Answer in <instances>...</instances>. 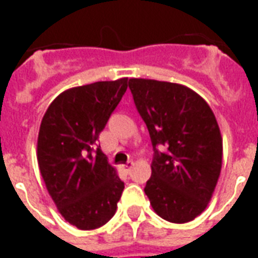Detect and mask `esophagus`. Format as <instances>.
Wrapping results in <instances>:
<instances>
[{"label":"esophagus","mask_w":258,"mask_h":258,"mask_svg":"<svg viewBox=\"0 0 258 258\" xmlns=\"http://www.w3.org/2000/svg\"><path fill=\"white\" fill-rule=\"evenodd\" d=\"M134 164L135 163L133 162V160H130L127 164H124V166H121V168H123V171H125V173H130L131 171V168L134 167Z\"/></svg>","instance_id":"34e87169"}]
</instances>
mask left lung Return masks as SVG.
Instances as JSON below:
<instances>
[{"instance_id":"left-lung-1","label":"left lung","mask_w":258,"mask_h":258,"mask_svg":"<svg viewBox=\"0 0 258 258\" xmlns=\"http://www.w3.org/2000/svg\"><path fill=\"white\" fill-rule=\"evenodd\" d=\"M155 157L145 194L163 220L185 224L200 216L216 189L222 166V137L209 103L177 83L130 79ZM165 148L159 152L156 146Z\"/></svg>"}]
</instances>
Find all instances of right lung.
I'll list each match as a JSON object with an SVG mask.
<instances>
[{
	"instance_id": "add662e5",
	"label": "right lung",
	"mask_w": 258,
	"mask_h": 258,
	"mask_svg": "<svg viewBox=\"0 0 258 258\" xmlns=\"http://www.w3.org/2000/svg\"><path fill=\"white\" fill-rule=\"evenodd\" d=\"M128 79L96 81L59 94L48 106L37 140V160L49 196L79 229L105 225L116 213L124 182L96 148Z\"/></svg>"
}]
</instances>
